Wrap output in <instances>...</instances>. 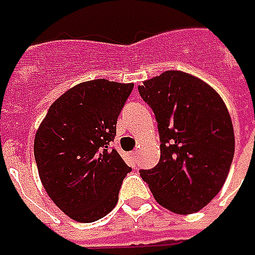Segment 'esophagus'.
Returning <instances> with one entry per match:
<instances>
[{"instance_id":"esophagus-1","label":"esophagus","mask_w":255,"mask_h":255,"mask_svg":"<svg viewBox=\"0 0 255 255\" xmlns=\"http://www.w3.org/2000/svg\"><path fill=\"white\" fill-rule=\"evenodd\" d=\"M129 160L132 161L133 164H135V162H136V157H138V153H136V150H135V151H131V153H129Z\"/></svg>"}]
</instances>
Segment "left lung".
<instances>
[{
    "instance_id": "left-lung-1",
    "label": "left lung",
    "mask_w": 255,
    "mask_h": 255,
    "mask_svg": "<svg viewBox=\"0 0 255 255\" xmlns=\"http://www.w3.org/2000/svg\"><path fill=\"white\" fill-rule=\"evenodd\" d=\"M138 91L154 113L161 142L158 164L139 173L161 206L195 213L230 172L235 136L228 109L209 84L182 71H165Z\"/></svg>"
}]
</instances>
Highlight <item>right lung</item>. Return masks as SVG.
<instances>
[{
  "mask_svg": "<svg viewBox=\"0 0 255 255\" xmlns=\"http://www.w3.org/2000/svg\"><path fill=\"white\" fill-rule=\"evenodd\" d=\"M132 83L106 79L68 90L38 128L34 155L53 202L71 219L93 223L113 210L131 168L109 143Z\"/></svg>",
  "mask_w": 255,
  "mask_h": 255,
  "instance_id": "add662e5",
  "label": "right lung"
}]
</instances>
